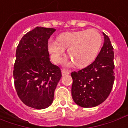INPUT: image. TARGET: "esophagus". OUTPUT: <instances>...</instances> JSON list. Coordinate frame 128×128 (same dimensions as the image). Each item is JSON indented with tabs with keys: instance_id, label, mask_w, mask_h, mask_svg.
Segmentation results:
<instances>
[{
	"instance_id": "1",
	"label": "esophagus",
	"mask_w": 128,
	"mask_h": 128,
	"mask_svg": "<svg viewBox=\"0 0 128 128\" xmlns=\"http://www.w3.org/2000/svg\"><path fill=\"white\" fill-rule=\"evenodd\" d=\"M62 76L68 75V74H70V71H66V70H62Z\"/></svg>"
}]
</instances>
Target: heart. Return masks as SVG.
I'll list each match as a JSON object with an SVG mask.
<instances>
[{
	"instance_id": "1",
	"label": "heart",
	"mask_w": 128,
	"mask_h": 128,
	"mask_svg": "<svg viewBox=\"0 0 128 128\" xmlns=\"http://www.w3.org/2000/svg\"><path fill=\"white\" fill-rule=\"evenodd\" d=\"M102 38L95 29L67 32L60 35L57 40H50L48 44L52 60L59 63L66 49L76 66L84 67L92 63L100 50Z\"/></svg>"
}]
</instances>
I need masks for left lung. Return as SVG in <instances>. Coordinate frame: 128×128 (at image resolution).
Masks as SVG:
<instances>
[{
  "label": "left lung",
  "instance_id": "obj_1",
  "mask_svg": "<svg viewBox=\"0 0 128 128\" xmlns=\"http://www.w3.org/2000/svg\"><path fill=\"white\" fill-rule=\"evenodd\" d=\"M104 46L92 64L71 73V94L76 104L84 108L103 103L112 92L115 80L114 48L104 33Z\"/></svg>",
  "mask_w": 128,
  "mask_h": 128
}]
</instances>
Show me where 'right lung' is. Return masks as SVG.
Segmentation results:
<instances>
[{
  "instance_id": "right-lung-1",
  "label": "right lung",
  "mask_w": 128,
  "mask_h": 128,
  "mask_svg": "<svg viewBox=\"0 0 128 128\" xmlns=\"http://www.w3.org/2000/svg\"><path fill=\"white\" fill-rule=\"evenodd\" d=\"M54 28L36 27L21 39L16 51L13 76L16 93L29 107L44 109L52 104L62 78L60 67L51 63L48 40Z\"/></svg>"
}]
</instances>
